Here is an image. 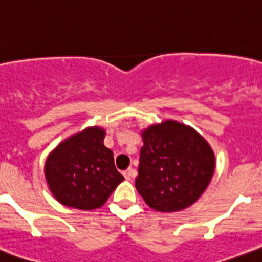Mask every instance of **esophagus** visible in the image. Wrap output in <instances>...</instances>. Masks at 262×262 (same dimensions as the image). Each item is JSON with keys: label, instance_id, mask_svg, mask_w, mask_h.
<instances>
[{"label": "esophagus", "instance_id": "1", "mask_svg": "<svg viewBox=\"0 0 262 262\" xmlns=\"http://www.w3.org/2000/svg\"><path fill=\"white\" fill-rule=\"evenodd\" d=\"M123 176L126 180H131L133 178H135L136 176V171L134 170V168H129V170H126L123 171Z\"/></svg>", "mask_w": 262, "mask_h": 262}]
</instances>
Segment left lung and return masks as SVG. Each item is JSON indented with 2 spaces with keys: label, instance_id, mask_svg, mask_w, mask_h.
<instances>
[{
  "label": "left lung",
  "instance_id": "left-lung-1",
  "mask_svg": "<svg viewBox=\"0 0 262 262\" xmlns=\"http://www.w3.org/2000/svg\"><path fill=\"white\" fill-rule=\"evenodd\" d=\"M135 185L145 203L159 212L189 207L207 189L215 154L191 127L164 121L144 129Z\"/></svg>",
  "mask_w": 262,
  "mask_h": 262
}]
</instances>
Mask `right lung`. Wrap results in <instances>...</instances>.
Wrapping results in <instances>:
<instances>
[{
  "label": "right lung",
  "instance_id": "add662e5",
  "mask_svg": "<svg viewBox=\"0 0 262 262\" xmlns=\"http://www.w3.org/2000/svg\"><path fill=\"white\" fill-rule=\"evenodd\" d=\"M104 138L103 128L87 127L59 144L47 157L46 181L61 204L95 210L124 180L114 166L113 151L104 145Z\"/></svg>",
  "mask_w": 262,
  "mask_h": 262
}]
</instances>
